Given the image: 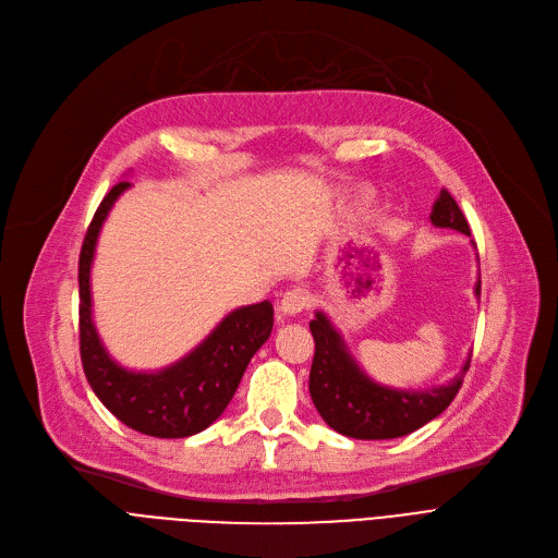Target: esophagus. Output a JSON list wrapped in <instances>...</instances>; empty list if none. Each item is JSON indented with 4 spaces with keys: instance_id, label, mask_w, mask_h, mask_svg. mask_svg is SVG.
<instances>
[{
    "instance_id": "obj_1",
    "label": "esophagus",
    "mask_w": 558,
    "mask_h": 558,
    "mask_svg": "<svg viewBox=\"0 0 558 558\" xmlns=\"http://www.w3.org/2000/svg\"><path fill=\"white\" fill-rule=\"evenodd\" d=\"M310 307V294L303 289H289L284 291V296L280 299V312L284 316H296Z\"/></svg>"
}]
</instances>
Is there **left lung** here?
<instances>
[{
    "instance_id": "obj_1",
    "label": "left lung",
    "mask_w": 558,
    "mask_h": 558,
    "mask_svg": "<svg viewBox=\"0 0 558 558\" xmlns=\"http://www.w3.org/2000/svg\"><path fill=\"white\" fill-rule=\"evenodd\" d=\"M436 228H452L471 234L457 201L448 190H441L434 201L429 215ZM482 282L477 280L475 294L480 296ZM314 337V360L310 371V396L320 414L335 432L379 441V438H398L412 434L425 423L444 414L463 385V375L471 366L468 355L461 373L448 385L432 389H391L373 383V379L350 357L341 335L330 324L324 312H316L310 320Z\"/></svg>"
}]
</instances>
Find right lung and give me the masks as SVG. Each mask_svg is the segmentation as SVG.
I'll return each instance as SVG.
<instances>
[{
    "label": "right lung",
    "instance_id": "right-lung-1",
    "mask_svg": "<svg viewBox=\"0 0 558 558\" xmlns=\"http://www.w3.org/2000/svg\"><path fill=\"white\" fill-rule=\"evenodd\" d=\"M129 181L117 183L101 201L78 257V339L81 362L97 398L124 425L158 438H185L210 427L232 400L240 379L269 339L274 307L269 301L230 312L190 355L156 373H135L117 364L93 324L90 269L101 226Z\"/></svg>",
    "mask_w": 558,
    "mask_h": 558
}]
</instances>
